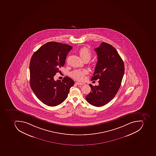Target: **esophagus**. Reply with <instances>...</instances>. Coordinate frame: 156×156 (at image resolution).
<instances>
[{
	"mask_svg": "<svg viewBox=\"0 0 156 156\" xmlns=\"http://www.w3.org/2000/svg\"><path fill=\"white\" fill-rule=\"evenodd\" d=\"M76 84H78V85H80V86H82V85H83L84 83H80V82H77L76 83Z\"/></svg>",
	"mask_w": 156,
	"mask_h": 156,
	"instance_id": "34e87169",
	"label": "esophagus"
}]
</instances>
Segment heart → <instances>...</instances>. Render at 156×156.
<instances>
[{
    "label": "heart",
    "mask_w": 156,
    "mask_h": 156,
    "mask_svg": "<svg viewBox=\"0 0 156 156\" xmlns=\"http://www.w3.org/2000/svg\"><path fill=\"white\" fill-rule=\"evenodd\" d=\"M79 53L80 55V57L83 60H87L89 61V60L92 58L91 52L87 47H83L81 48L80 50L79 51ZM88 73V70L87 69H77L73 71L70 73V76L72 77L75 79L76 80L82 81L84 79V76L86 74Z\"/></svg>",
    "instance_id": "heart-1"
}]
</instances>
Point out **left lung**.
Returning a JSON list of instances; mask_svg holds the SVG:
<instances>
[{
	"label": "left lung",
	"instance_id": "left-lung-1",
	"mask_svg": "<svg viewBox=\"0 0 156 156\" xmlns=\"http://www.w3.org/2000/svg\"><path fill=\"white\" fill-rule=\"evenodd\" d=\"M98 62L92 80H98V86L91 87L86 96L87 101L94 106L105 105L115 97L124 74L125 66L119 53L112 45L102 42L95 48Z\"/></svg>",
	"mask_w": 156,
	"mask_h": 156
}]
</instances>
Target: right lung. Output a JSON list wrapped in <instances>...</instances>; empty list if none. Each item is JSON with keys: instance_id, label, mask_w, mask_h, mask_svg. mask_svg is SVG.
Masks as SVG:
<instances>
[{"instance_id": "add662e5", "label": "right lung", "mask_w": 156, "mask_h": 156, "mask_svg": "<svg viewBox=\"0 0 156 156\" xmlns=\"http://www.w3.org/2000/svg\"><path fill=\"white\" fill-rule=\"evenodd\" d=\"M72 46L58 42H47L33 54L30 64V85L38 99L49 106H55L66 100L69 89L74 84L66 76L54 80L59 69L65 63Z\"/></svg>"}]
</instances>
